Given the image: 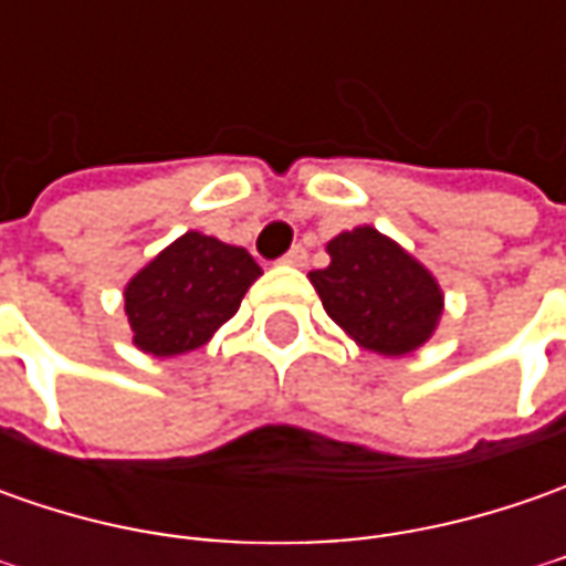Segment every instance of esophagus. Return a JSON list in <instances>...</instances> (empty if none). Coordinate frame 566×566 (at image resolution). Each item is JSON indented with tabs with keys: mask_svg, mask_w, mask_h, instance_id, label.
<instances>
[{
	"mask_svg": "<svg viewBox=\"0 0 566 566\" xmlns=\"http://www.w3.org/2000/svg\"><path fill=\"white\" fill-rule=\"evenodd\" d=\"M286 268H305V261H308V251L302 249V245H295V249H290L283 258H280Z\"/></svg>",
	"mask_w": 566,
	"mask_h": 566,
	"instance_id": "esophagus-1",
	"label": "esophagus"
}]
</instances>
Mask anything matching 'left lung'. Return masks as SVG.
<instances>
[{"label":"left lung","instance_id":"8db88e82","mask_svg":"<svg viewBox=\"0 0 566 566\" xmlns=\"http://www.w3.org/2000/svg\"><path fill=\"white\" fill-rule=\"evenodd\" d=\"M327 254L331 264L308 280L339 331L387 359L422 349L444 315V290L434 273L375 227L339 232L327 242Z\"/></svg>","mask_w":566,"mask_h":566}]
</instances>
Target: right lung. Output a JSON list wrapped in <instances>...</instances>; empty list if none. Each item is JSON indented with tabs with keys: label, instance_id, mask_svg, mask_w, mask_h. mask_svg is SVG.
Masks as SVG:
<instances>
[{
	"label": "right lung",
	"instance_id": "1",
	"mask_svg": "<svg viewBox=\"0 0 566 566\" xmlns=\"http://www.w3.org/2000/svg\"><path fill=\"white\" fill-rule=\"evenodd\" d=\"M258 276L249 251L188 229L125 283L132 343L157 359L201 349L239 312Z\"/></svg>",
	"mask_w": 566,
	"mask_h": 566
}]
</instances>
